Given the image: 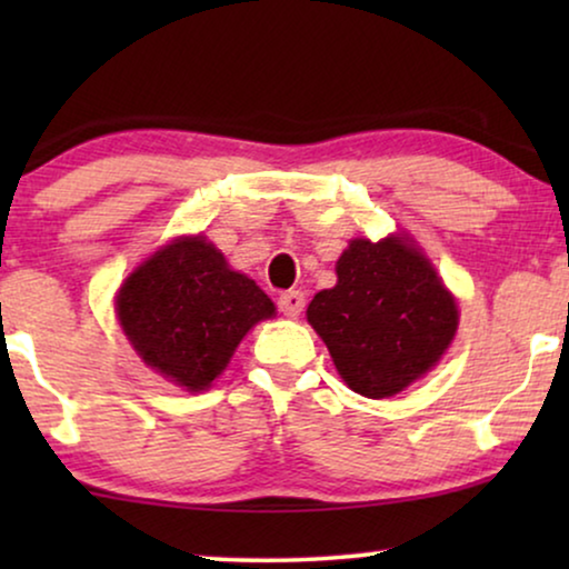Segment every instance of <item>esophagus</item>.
Masks as SVG:
<instances>
[{
  "label": "esophagus",
  "mask_w": 569,
  "mask_h": 569,
  "mask_svg": "<svg viewBox=\"0 0 569 569\" xmlns=\"http://www.w3.org/2000/svg\"><path fill=\"white\" fill-rule=\"evenodd\" d=\"M277 306L287 318H298L302 313V308H306V295H302L300 290L282 292V295H279Z\"/></svg>",
  "instance_id": "34e87169"
}]
</instances>
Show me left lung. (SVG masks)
<instances>
[{
    "mask_svg": "<svg viewBox=\"0 0 569 569\" xmlns=\"http://www.w3.org/2000/svg\"><path fill=\"white\" fill-rule=\"evenodd\" d=\"M308 323L355 393L388 399L440 362L458 306L415 240L355 238L337 261V284L310 300Z\"/></svg>",
    "mask_w": 569,
    "mask_h": 569,
    "instance_id": "left-lung-1",
    "label": "left lung"
}]
</instances>
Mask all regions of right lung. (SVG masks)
<instances>
[{
	"label": "right lung",
	"instance_id": "obj_1",
	"mask_svg": "<svg viewBox=\"0 0 569 569\" xmlns=\"http://www.w3.org/2000/svg\"><path fill=\"white\" fill-rule=\"evenodd\" d=\"M116 316L144 365L199 393L228 368L240 339L274 316V302L204 236H183L123 279Z\"/></svg>",
	"mask_w": 569,
	"mask_h": 569
}]
</instances>
